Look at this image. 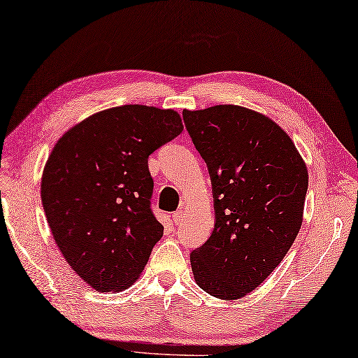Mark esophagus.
I'll use <instances>...</instances> for the list:
<instances>
[{
  "mask_svg": "<svg viewBox=\"0 0 358 358\" xmlns=\"http://www.w3.org/2000/svg\"><path fill=\"white\" fill-rule=\"evenodd\" d=\"M173 220H174L176 225H182V222H184V213H182V210H179V213H174L173 214Z\"/></svg>",
  "mask_w": 358,
  "mask_h": 358,
  "instance_id": "obj_1",
  "label": "esophagus"
}]
</instances>
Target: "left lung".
I'll return each mask as SVG.
<instances>
[{
	"label": "left lung",
	"instance_id": "1",
	"mask_svg": "<svg viewBox=\"0 0 358 358\" xmlns=\"http://www.w3.org/2000/svg\"><path fill=\"white\" fill-rule=\"evenodd\" d=\"M213 182L210 238L190 254L195 282L238 300L274 271L301 228L308 168L269 117L234 104L184 110Z\"/></svg>",
	"mask_w": 358,
	"mask_h": 358
}]
</instances>
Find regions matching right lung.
Masks as SVG:
<instances>
[{
	"label": "right lung",
	"mask_w": 358,
	"mask_h": 358,
	"mask_svg": "<svg viewBox=\"0 0 358 358\" xmlns=\"http://www.w3.org/2000/svg\"><path fill=\"white\" fill-rule=\"evenodd\" d=\"M173 109L125 104L87 117L52 149L41 200L64 260L96 292L130 287L163 236L149 155L182 133Z\"/></svg>",
	"instance_id": "right-lung-1"
}]
</instances>
